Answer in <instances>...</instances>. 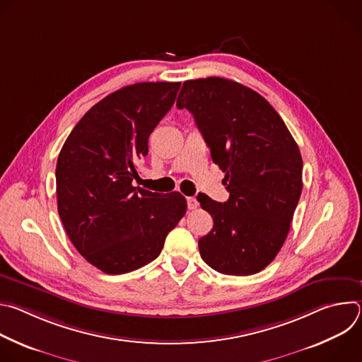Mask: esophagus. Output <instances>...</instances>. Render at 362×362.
Instances as JSON below:
<instances>
[{"label": "esophagus", "mask_w": 362, "mask_h": 362, "mask_svg": "<svg viewBox=\"0 0 362 362\" xmlns=\"http://www.w3.org/2000/svg\"><path fill=\"white\" fill-rule=\"evenodd\" d=\"M186 202H187V208H189L190 211H194V209L197 208V206H199V202H197L194 197H187Z\"/></svg>", "instance_id": "1"}]
</instances>
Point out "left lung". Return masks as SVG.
Instances as JSON below:
<instances>
[{
	"instance_id": "left-lung-1",
	"label": "left lung",
	"mask_w": 362,
	"mask_h": 362,
	"mask_svg": "<svg viewBox=\"0 0 362 362\" xmlns=\"http://www.w3.org/2000/svg\"><path fill=\"white\" fill-rule=\"evenodd\" d=\"M176 106L193 115L229 192L225 203L197 196L214 218L199 239L202 259L225 275L261 272L281 250L300 197L296 141L259 93L233 80H187Z\"/></svg>"
}]
</instances>
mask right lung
I'll return each mask as SVG.
<instances>
[{"label": "right lung", "instance_id": "right-lung-1", "mask_svg": "<svg viewBox=\"0 0 362 362\" xmlns=\"http://www.w3.org/2000/svg\"><path fill=\"white\" fill-rule=\"evenodd\" d=\"M180 83H136L94 105L69 134L56 168L63 226L86 261L127 274L160 255L186 214L179 192L133 186L148 136L172 109Z\"/></svg>", "mask_w": 362, "mask_h": 362}]
</instances>
